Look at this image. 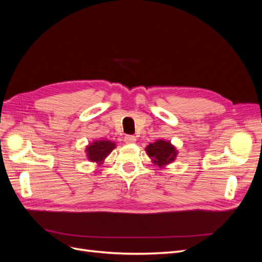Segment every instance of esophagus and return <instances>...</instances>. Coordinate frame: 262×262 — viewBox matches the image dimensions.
Here are the masks:
<instances>
[{
  "label": "esophagus",
  "mask_w": 262,
  "mask_h": 262,
  "mask_svg": "<svg viewBox=\"0 0 262 262\" xmlns=\"http://www.w3.org/2000/svg\"><path fill=\"white\" fill-rule=\"evenodd\" d=\"M137 141L136 137L131 136V134H126V136L124 137V142L125 143H134V142Z\"/></svg>",
  "instance_id": "34e87169"
}]
</instances>
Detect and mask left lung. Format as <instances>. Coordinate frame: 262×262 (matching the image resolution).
Listing matches in <instances>:
<instances>
[{"label": "left lung", "instance_id": "left-lung-1", "mask_svg": "<svg viewBox=\"0 0 262 262\" xmlns=\"http://www.w3.org/2000/svg\"><path fill=\"white\" fill-rule=\"evenodd\" d=\"M146 152L149 157L153 158L154 163L160 167L172 162L177 154L175 147L169 142H165L163 140H158L155 143L149 144L146 147Z\"/></svg>", "mask_w": 262, "mask_h": 262}]
</instances>
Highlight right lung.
I'll return each instance as SVG.
<instances>
[{"mask_svg": "<svg viewBox=\"0 0 262 262\" xmlns=\"http://www.w3.org/2000/svg\"><path fill=\"white\" fill-rule=\"evenodd\" d=\"M110 141H96L86 148L87 157L92 162H101L116 147Z\"/></svg>", "mask_w": 262, "mask_h": 262, "instance_id": "obj_1", "label": "right lung"}]
</instances>
